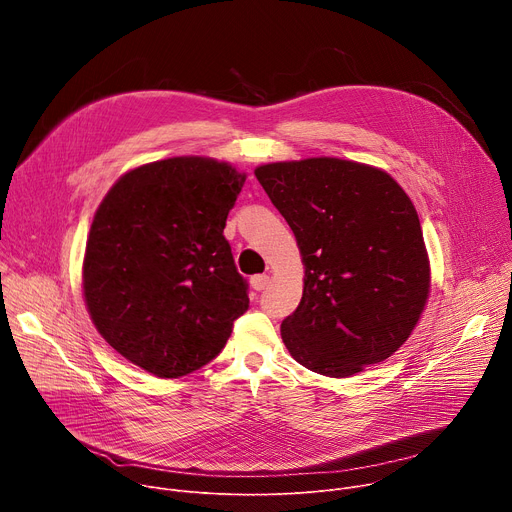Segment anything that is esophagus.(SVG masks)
<instances>
[{"label":"esophagus","mask_w":512,"mask_h":512,"mask_svg":"<svg viewBox=\"0 0 512 512\" xmlns=\"http://www.w3.org/2000/svg\"><path fill=\"white\" fill-rule=\"evenodd\" d=\"M251 285H253V289H257V291L265 289V287L269 285V275H253V277H251Z\"/></svg>","instance_id":"34e87169"}]
</instances>
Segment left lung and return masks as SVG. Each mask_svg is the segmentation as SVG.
<instances>
[{
	"instance_id": "8db88e82",
	"label": "left lung",
	"mask_w": 512,
	"mask_h": 512,
	"mask_svg": "<svg viewBox=\"0 0 512 512\" xmlns=\"http://www.w3.org/2000/svg\"><path fill=\"white\" fill-rule=\"evenodd\" d=\"M255 176L294 231L306 273L300 306L281 322L289 354L334 379L389 358L431 285L411 198L385 170L340 158L263 164Z\"/></svg>"
}]
</instances>
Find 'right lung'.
<instances>
[{"label": "right lung", "mask_w": 512, "mask_h": 512, "mask_svg": "<svg viewBox=\"0 0 512 512\" xmlns=\"http://www.w3.org/2000/svg\"><path fill=\"white\" fill-rule=\"evenodd\" d=\"M247 174L178 156L125 172L99 204L83 294L99 334L160 379L198 371L249 308L223 231Z\"/></svg>", "instance_id": "right-lung-1"}]
</instances>
